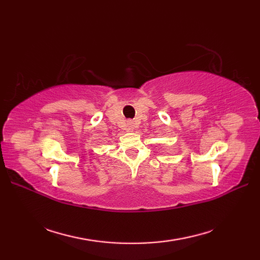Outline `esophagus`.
<instances>
[{
	"mask_svg": "<svg viewBox=\"0 0 260 260\" xmlns=\"http://www.w3.org/2000/svg\"><path fill=\"white\" fill-rule=\"evenodd\" d=\"M133 128H134L133 123H129V124H128V129H133Z\"/></svg>",
	"mask_w": 260,
	"mask_h": 260,
	"instance_id": "1",
	"label": "esophagus"
}]
</instances>
